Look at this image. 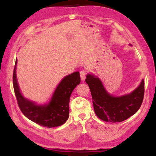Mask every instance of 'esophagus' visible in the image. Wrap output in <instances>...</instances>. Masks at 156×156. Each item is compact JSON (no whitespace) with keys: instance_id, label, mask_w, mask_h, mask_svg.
Instances as JSON below:
<instances>
[{"instance_id":"obj_1","label":"esophagus","mask_w":156,"mask_h":156,"mask_svg":"<svg viewBox=\"0 0 156 156\" xmlns=\"http://www.w3.org/2000/svg\"><path fill=\"white\" fill-rule=\"evenodd\" d=\"M86 75H87L86 71L83 70V71H81V72H80V75H81V80H83V81H84V80L85 79Z\"/></svg>"}]
</instances>
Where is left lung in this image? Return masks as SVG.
<instances>
[{
	"mask_svg": "<svg viewBox=\"0 0 156 156\" xmlns=\"http://www.w3.org/2000/svg\"><path fill=\"white\" fill-rule=\"evenodd\" d=\"M85 81L90 89L94 112L103 121L115 123L126 120L137 112L143 103L144 92L143 79L133 91L118 96L108 92L96 75L88 73Z\"/></svg>",
	"mask_w": 156,
	"mask_h": 156,
	"instance_id": "left-lung-1",
	"label": "left lung"
}]
</instances>
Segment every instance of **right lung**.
I'll use <instances>...</instances> for the list:
<instances>
[{
	"label": "right lung",
	"instance_id": "obj_1",
	"mask_svg": "<svg viewBox=\"0 0 156 156\" xmlns=\"http://www.w3.org/2000/svg\"><path fill=\"white\" fill-rule=\"evenodd\" d=\"M16 60L13 84L19 107L27 118L41 126L54 127L64 124L69 118V102L74 88L81 83L79 72L65 76L56 87L48 103L39 104L23 96L17 79Z\"/></svg>",
	"mask_w": 156,
	"mask_h": 156
}]
</instances>
